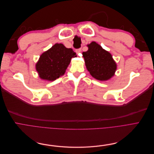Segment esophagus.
Returning a JSON list of instances; mask_svg holds the SVG:
<instances>
[{
	"mask_svg": "<svg viewBox=\"0 0 154 154\" xmlns=\"http://www.w3.org/2000/svg\"><path fill=\"white\" fill-rule=\"evenodd\" d=\"M81 51H82V49L81 48H79V49H76V52L78 54V53H79L80 52H81Z\"/></svg>",
	"mask_w": 154,
	"mask_h": 154,
	"instance_id": "34e87169",
	"label": "esophagus"
}]
</instances>
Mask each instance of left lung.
Returning a JSON list of instances; mask_svg holds the SVG:
<instances>
[{
  "label": "left lung",
  "mask_w": 154,
  "mask_h": 154,
  "mask_svg": "<svg viewBox=\"0 0 154 154\" xmlns=\"http://www.w3.org/2000/svg\"><path fill=\"white\" fill-rule=\"evenodd\" d=\"M88 47V50L83 53V56L90 75L100 81L110 79L116 69L111 54L95 42L90 43Z\"/></svg>",
  "instance_id": "1"
}]
</instances>
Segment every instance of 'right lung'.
<instances>
[{
	"instance_id": "1",
	"label": "right lung",
	"mask_w": 154,
	"mask_h": 154,
	"mask_svg": "<svg viewBox=\"0 0 154 154\" xmlns=\"http://www.w3.org/2000/svg\"><path fill=\"white\" fill-rule=\"evenodd\" d=\"M76 56L71 48H66L63 44H55L42 54L35 68L41 79L54 81L64 74L71 58Z\"/></svg>"
}]
</instances>
